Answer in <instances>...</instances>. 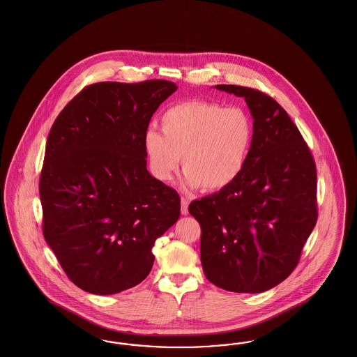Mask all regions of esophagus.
I'll return each instance as SVG.
<instances>
[{
    "label": "esophagus",
    "instance_id": "34e87169",
    "mask_svg": "<svg viewBox=\"0 0 357 357\" xmlns=\"http://www.w3.org/2000/svg\"><path fill=\"white\" fill-rule=\"evenodd\" d=\"M188 205H189V202H188V200L186 199H181V213L183 215H188Z\"/></svg>",
    "mask_w": 357,
    "mask_h": 357
}]
</instances>
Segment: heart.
Listing matches in <instances>:
<instances>
[{
  "label": "heart",
  "instance_id": "obj_1",
  "mask_svg": "<svg viewBox=\"0 0 357 357\" xmlns=\"http://www.w3.org/2000/svg\"><path fill=\"white\" fill-rule=\"evenodd\" d=\"M161 133L148 129L142 148L152 176L168 183L183 164V184L216 192L231 185L248 161L255 125L241 108L190 100L167 109Z\"/></svg>",
  "mask_w": 357,
  "mask_h": 357
}]
</instances>
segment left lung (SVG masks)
Returning <instances> with one entry per match:
<instances>
[{
  "label": "left lung",
  "instance_id": "obj_1",
  "mask_svg": "<svg viewBox=\"0 0 357 357\" xmlns=\"http://www.w3.org/2000/svg\"><path fill=\"white\" fill-rule=\"evenodd\" d=\"M215 88L245 100L255 137L241 174L190 202L189 213L202 225L205 278L229 292L260 294L292 273L316 225V165L272 97L238 85Z\"/></svg>",
  "mask_w": 357,
  "mask_h": 357
}]
</instances>
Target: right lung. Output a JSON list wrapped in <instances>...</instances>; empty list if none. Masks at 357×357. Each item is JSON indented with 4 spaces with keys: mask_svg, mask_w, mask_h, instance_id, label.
<instances>
[{
    "mask_svg": "<svg viewBox=\"0 0 357 357\" xmlns=\"http://www.w3.org/2000/svg\"><path fill=\"white\" fill-rule=\"evenodd\" d=\"M174 82H97L77 94L47 136L40 177L43 231L66 276L114 295L145 279L155 241L180 218L174 189L146 169L142 137Z\"/></svg>",
    "mask_w": 357,
    "mask_h": 357,
    "instance_id": "add662e5",
    "label": "right lung"
}]
</instances>
